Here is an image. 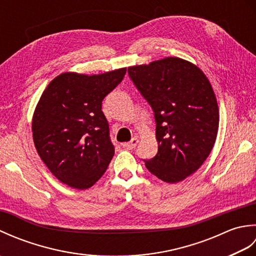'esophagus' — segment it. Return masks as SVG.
Segmentation results:
<instances>
[{
	"label": "esophagus",
	"instance_id": "1",
	"mask_svg": "<svg viewBox=\"0 0 256 256\" xmlns=\"http://www.w3.org/2000/svg\"><path fill=\"white\" fill-rule=\"evenodd\" d=\"M138 144V138H133L131 142L124 143L123 146H124L125 148H128V150H133V148H135V146H136Z\"/></svg>",
	"mask_w": 256,
	"mask_h": 256
}]
</instances>
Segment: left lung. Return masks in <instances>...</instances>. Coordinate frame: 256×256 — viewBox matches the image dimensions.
<instances>
[{"instance_id":"8db88e82","label":"left lung","mask_w":256,"mask_h":256,"mask_svg":"<svg viewBox=\"0 0 256 256\" xmlns=\"http://www.w3.org/2000/svg\"><path fill=\"white\" fill-rule=\"evenodd\" d=\"M130 78L154 111L158 152L144 160L165 182H179L204 164L216 143L219 106L202 70L178 57L128 67Z\"/></svg>"}]
</instances>
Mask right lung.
I'll return each mask as SVG.
<instances>
[{
  "instance_id": "add662e5",
  "label": "right lung",
  "mask_w": 256,
  "mask_h": 256,
  "mask_svg": "<svg viewBox=\"0 0 256 256\" xmlns=\"http://www.w3.org/2000/svg\"><path fill=\"white\" fill-rule=\"evenodd\" d=\"M126 68L99 74L64 72L42 92L32 114V132L42 160L58 180L88 189L114 155L102 100L121 82Z\"/></svg>"
}]
</instances>
